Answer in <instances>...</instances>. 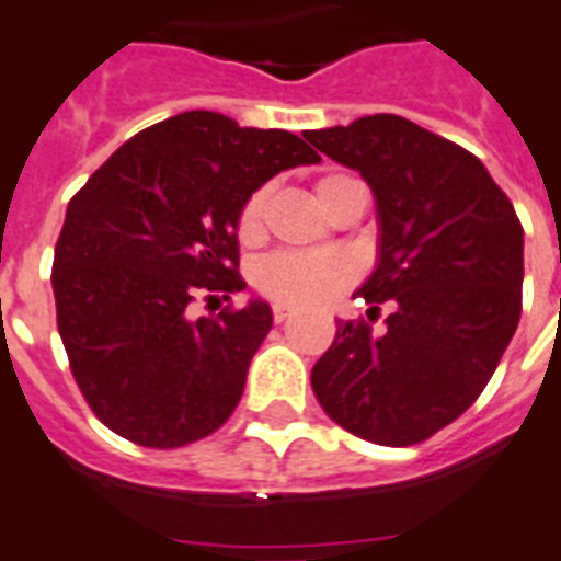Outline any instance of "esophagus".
<instances>
[{
	"mask_svg": "<svg viewBox=\"0 0 561 561\" xmlns=\"http://www.w3.org/2000/svg\"><path fill=\"white\" fill-rule=\"evenodd\" d=\"M289 316H293V309L286 307V304H275V307H272V318H275V324L286 321Z\"/></svg>",
	"mask_w": 561,
	"mask_h": 561,
	"instance_id": "1",
	"label": "esophagus"
}]
</instances>
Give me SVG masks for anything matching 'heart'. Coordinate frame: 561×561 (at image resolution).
Returning <instances> with one entry per match:
<instances>
[{
	"label": "heart",
	"instance_id": "1",
	"mask_svg": "<svg viewBox=\"0 0 561 561\" xmlns=\"http://www.w3.org/2000/svg\"><path fill=\"white\" fill-rule=\"evenodd\" d=\"M356 182L347 173H324L316 182L318 203L330 210L333 199L344 185ZM268 187H257L237 214V240L243 245H254L266 234ZM254 284L266 298L293 307H312V304L330 301L344 286L351 284V266L333 254H307V252H277L260 260L254 272Z\"/></svg>",
	"mask_w": 561,
	"mask_h": 561
}]
</instances>
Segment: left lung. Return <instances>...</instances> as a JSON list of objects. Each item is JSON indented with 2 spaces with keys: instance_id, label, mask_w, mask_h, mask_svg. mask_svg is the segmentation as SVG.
I'll return each instance as SVG.
<instances>
[{
  "instance_id": "1",
  "label": "left lung",
  "mask_w": 561,
  "mask_h": 561,
  "mask_svg": "<svg viewBox=\"0 0 561 561\" xmlns=\"http://www.w3.org/2000/svg\"><path fill=\"white\" fill-rule=\"evenodd\" d=\"M374 187L379 266L312 367L330 420L379 446H414L455 423L495 374L522 316L524 231L478 156L400 115L307 133ZM392 307L382 334L370 323Z\"/></svg>"
}]
</instances>
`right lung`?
Instances as JSON below:
<instances>
[{
	"label": "right lung",
	"instance_id": "add662e5",
	"mask_svg": "<svg viewBox=\"0 0 561 561\" xmlns=\"http://www.w3.org/2000/svg\"><path fill=\"white\" fill-rule=\"evenodd\" d=\"M318 159L286 129L194 110L141 129L71 196L54 245L57 330L106 428L179 449L231 416L272 309L191 321L187 307L243 289L237 214L275 173Z\"/></svg>",
	"mask_w": 561,
	"mask_h": 561
}]
</instances>
